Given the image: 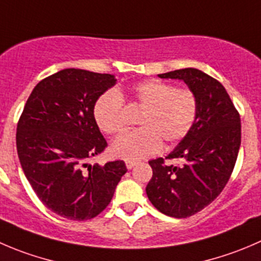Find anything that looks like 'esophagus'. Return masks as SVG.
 <instances>
[{
  "label": "esophagus",
  "instance_id": "esophagus-1",
  "mask_svg": "<svg viewBox=\"0 0 261 261\" xmlns=\"http://www.w3.org/2000/svg\"><path fill=\"white\" fill-rule=\"evenodd\" d=\"M135 166H136L135 161H126V167H127V169H133Z\"/></svg>",
  "mask_w": 261,
  "mask_h": 261
}]
</instances>
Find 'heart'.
I'll return each instance as SVG.
<instances>
[{"label":"heart","mask_w":261,"mask_h":261,"mask_svg":"<svg viewBox=\"0 0 261 261\" xmlns=\"http://www.w3.org/2000/svg\"><path fill=\"white\" fill-rule=\"evenodd\" d=\"M133 98L144 108L139 121L141 128L127 131L113 141L111 150L117 158H146L161 149L162 140L167 145L182 140L196 121L198 99L189 89H176L169 83L151 79L136 84ZM94 117L107 134L120 133L125 127L123 99L117 90L110 89L98 98Z\"/></svg>","instance_id":"1"}]
</instances>
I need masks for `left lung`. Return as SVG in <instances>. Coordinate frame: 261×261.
I'll return each mask as SVG.
<instances>
[{"instance_id": "1", "label": "left lung", "mask_w": 261, "mask_h": 261, "mask_svg": "<svg viewBox=\"0 0 261 261\" xmlns=\"http://www.w3.org/2000/svg\"><path fill=\"white\" fill-rule=\"evenodd\" d=\"M158 76L182 80L198 99V116L166 156L181 159V166H166L163 158L149 162L153 177L146 195L161 213L187 218L209 205L228 182L241 145V120L223 85L205 72L189 67Z\"/></svg>"}]
</instances>
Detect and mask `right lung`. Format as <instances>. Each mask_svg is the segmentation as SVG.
Here are the masks:
<instances>
[{
    "label": "right lung",
    "instance_id": "1",
    "mask_svg": "<svg viewBox=\"0 0 261 261\" xmlns=\"http://www.w3.org/2000/svg\"><path fill=\"white\" fill-rule=\"evenodd\" d=\"M116 82L111 74L61 70L38 83L17 123V155L25 177L40 201L63 218L97 217L127 172L123 161L105 166L88 162L107 146L94 106Z\"/></svg>",
    "mask_w": 261,
    "mask_h": 261
}]
</instances>
